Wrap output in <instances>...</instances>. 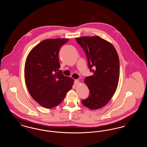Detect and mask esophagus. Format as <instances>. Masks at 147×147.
Returning a JSON list of instances; mask_svg holds the SVG:
<instances>
[{
  "label": "esophagus",
  "mask_w": 147,
  "mask_h": 147,
  "mask_svg": "<svg viewBox=\"0 0 147 147\" xmlns=\"http://www.w3.org/2000/svg\"><path fill=\"white\" fill-rule=\"evenodd\" d=\"M79 84V80H78V79L75 80V81H74V84H75L76 85H78Z\"/></svg>",
  "instance_id": "obj_1"
}]
</instances>
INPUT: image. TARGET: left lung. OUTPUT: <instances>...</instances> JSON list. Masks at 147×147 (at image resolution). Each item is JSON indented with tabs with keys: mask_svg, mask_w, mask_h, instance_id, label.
<instances>
[{
	"mask_svg": "<svg viewBox=\"0 0 147 147\" xmlns=\"http://www.w3.org/2000/svg\"><path fill=\"white\" fill-rule=\"evenodd\" d=\"M76 41L84 49L89 68L93 73L84 79L90 92L88 98L82 102L91 110L101 109L109 102L118 86L117 52L110 42L97 36L77 37Z\"/></svg>",
	"mask_w": 147,
	"mask_h": 147,
	"instance_id": "obj_1",
	"label": "left lung"
}]
</instances>
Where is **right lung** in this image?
Returning a JSON list of instances; mask_svg holds the SVG:
<instances>
[{
    "label": "right lung",
    "instance_id": "add662e5",
    "mask_svg": "<svg viewBox=\"0 0 147 147\" xmlns=\"http://www.w3.org/2000/svg\"><path fill=\"white\" fill-rule=\"evenodd\" d=\"M68 38L47 39L31 50L25 64V80L32 98L42 107L52 109L62 102L74 80L59 70L58 54Z\"/></svg>",
    "mask_w": 147,
    "mask_h": 147
}]
</instances>
